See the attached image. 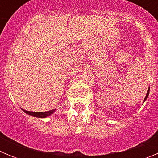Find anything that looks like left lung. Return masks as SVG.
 <instances>
[{
  "mask_svg": "<svg viewBox=\"0 0 158 158\" xmlns=\"http://www.w3.org/2000/svg\"><path fill=\"white\" fill-rule=\"evenodd\" d=\"M149 93H150V87H149V89H148L147 93H146V97H145V99H144V101H146V100L147 99L148 96H149Z\"/></svg>",
  "mask_w": 158,
  "mask_h": 158,
  "instance_id": "8db88e82",
  "label": "left lung"
}]
</instances>
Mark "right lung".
I'll return each mask as SVG.
<instances>
[{
  "mask_svg": "<svg viewBox=\"0 0 158 158\" xmlns=\"http://www.w3.org/2000/svg\"><path fill=\"white\" fill-rule=\"evenodd\" d=\"M22 110H23L26 114H27V115H31V116L38 117V118H47V116H50L51 115H52L54 111H56V109H53L49 111H44V112H33V111H26V110H23V109Z\"/></svg>",
  "mask_w": 158,
  "mask_h": 158,
  "instance_id": "right-lung-1",
  "label": "right lung"
}]
</instances>
